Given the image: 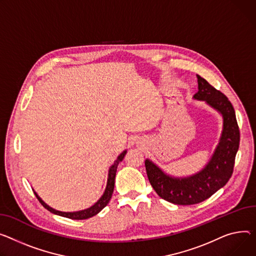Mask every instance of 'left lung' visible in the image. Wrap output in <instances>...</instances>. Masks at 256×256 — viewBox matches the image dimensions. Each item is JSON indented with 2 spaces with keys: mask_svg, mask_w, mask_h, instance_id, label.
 <instances>
[{
  "mask_svg": "<svg viewBox=\"0 0 256 256\" xmlns=\"http://www.w3.org/2000/svg\"><path fill=\"white\" fill-rule=\"evenodd\" d=\"M198 92L194 98L205 100L224 118L222 132L209 162L202 171L190 177L166 175L151 160H145L146 172L153 190L164 200L176 205H194L209 198L232 177L236 154L240 145V130L234 109L228 98L200 75Z\"/></svg>",
  "mask_w": 256,
  "mask_h": 256,
  "instance_id": "8db88e82",
  "label": "left lung"
}]
</instances>
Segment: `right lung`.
I'll return each mask as SVG.
<instances>
[{
    "instance_id": "right-lung-1",
    "label": "right lung",
    "mask_w": 256,
    "mask_h": 256,
    "mask_svg": "<svg viewBox=\"0 0 256 256\" xmlns=\"http://www.w3.org/2000/svg\"><path fill=\"white\" fill-rule=\"evenodd\" d=\"M126 154V150H124L120 156L117 158V160L114 162V164L111 166L110 170H109V174H108V181H107V186L104 194L100 196V198L94 204V206H92L88 209L85 210H81V211H77V212H62V211H58L54 208L49 207L46 202H44L41 198L37 194V192H35L37 198L39 200V202L42 204V206L47 209L48 211H50L51 213L60 215V216H64L66 218H71V219H76V220H81V219H88L90 218L94 215H96L100 211L103 210L107 205L109 200H111L112 194H113V190H114V183H115V176H116V171H117V166L119 164V162H122Z\"/></svg>"
}]
</instances>
